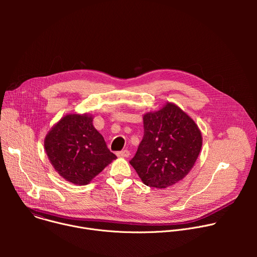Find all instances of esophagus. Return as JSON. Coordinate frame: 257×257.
I'll return each instance as SVG.
<instances>
[{
    "instance_id": "esophagus-1",
    "label": "esophagus",
    "mask_w": 257,
    "mask_h": 257,
    "mask_svg": "<svg viewBox=\"0 0 257 257\" xmlns=\"http://www.w3.org/2000/svg\"><path fill=\"white\" fill-rule=\"evenodd\" d=\"M117 156H118L119 158H128V157L130 156V153H129V151L124 150V151L118 152V153H117Z\"/></svg>"
}]
</instances>
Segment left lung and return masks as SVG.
<instances>
[{"label": "left lung", "mask_w": 257, "mask_h": 257, "mask_svg": "<svg viewBox=\"0 0 257 257\" xmlns=\"http://www.w3.org/2000/svg\"><path fill=\"white\" fill-rule=\"evenodd\" d=\"M144 136L130 161L146 186L167 188L193 168L202 146L195 122L173 102L143 116Z\"/></svg>", "instance_id": "obj_1"}]
</instances>
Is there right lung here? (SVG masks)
<instances>
[{
    "instance_id": "add662e5",
    "label": "right lung",
    "mask_w": 257,
    "mask_h": 257,
    "mask_svg": "<svg viewBox=\"0 0 257 257\" xmlns=\"http://www.w3.org/2000/svg\"><path fill=\"white\" fill-rule=\"evenodd\" d=\"M92 120L88 114H68L45 138V150L54 169L76 185H87L117 159L93 127Z\"/></svg>"
}]
</instances>
